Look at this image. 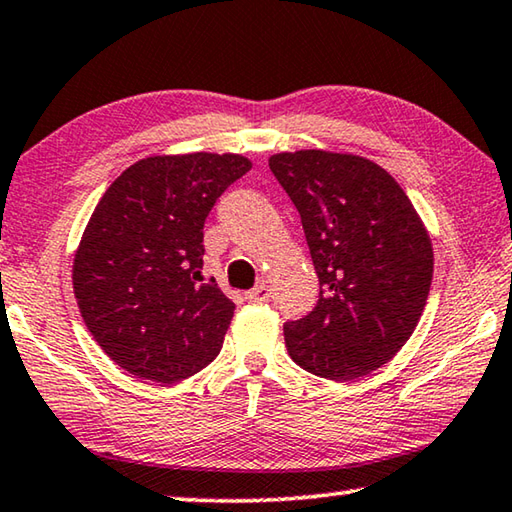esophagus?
<instances>
[{"label": "esophagus", "instance_id": "obj_1", "mask_svg": "<svg viewBox=\"0 0 512 512\" xmlns=\"http://www.w3.org/2000/svg\"><path fill=\"white\" fill-rule=\"evenodd\" d=\"M268 298H271V287H268V284H257L255 289L246 291L248 302H266Z\"/></svg>", "mask_w": 512, "mask_h": 512}]
</instances>
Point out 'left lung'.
Instances as JSON below:
<instances>
[{
    "mask_svg": "<svg viewBox=\"0 0 512 512\" xmlns=\"http://www.w3.org/2000/svg\"><path fill=\"white\" fill-rule=\"evenodd\" d=\"M268 167L296 205L320 282L316 307L284 325L291 359L325 379L370 375L427 305V230L391 173L359 155L277 153Z\"/></svg>",
    "mask_w": 512,
    "mask_h": 512,
    "instance_id": "1",
    "label": "left lung"
}]
</instances>
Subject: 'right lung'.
<instances>
[{
    "mask_svg": "<svg viewBox=\"0 0 512 512\" xmlns=\"http://www.w3.org/2000/svg\"><path fill=\"white\" fill-rule=\"evenodd\" d=\"M248 171L235 153L155 155L94 207L74 257V296L94 341L131 375L176 384L221 352L235 302L203 280V225Z\"/></svg>",
    "mask_w": 512,
    "mask_h": 512,
    "instance_id": "right-lung-1",
    "label": "right lung"
}]
</instances>
